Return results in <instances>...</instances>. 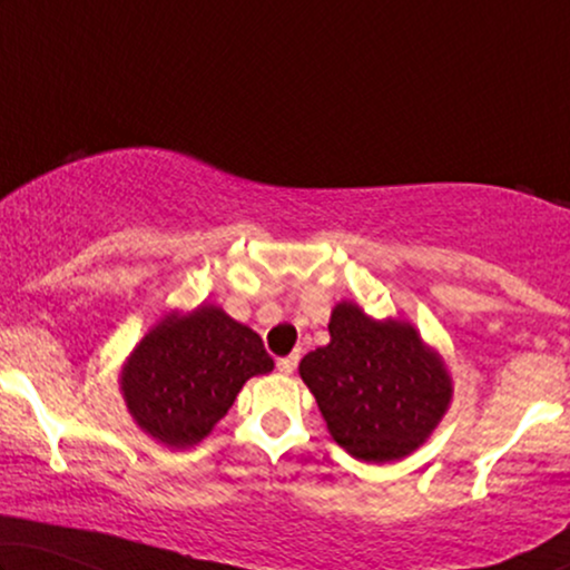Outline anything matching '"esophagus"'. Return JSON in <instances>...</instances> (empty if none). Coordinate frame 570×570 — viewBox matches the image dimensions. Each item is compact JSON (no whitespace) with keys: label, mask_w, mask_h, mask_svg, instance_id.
Returning <instances> with one entry per match:
<instances>
[{"label":"esophagus","mask_w":570,"mask_h":570,"mask_svg":"<svg viewBox=\"0 0 570 570\" xmlns=\"http://www.w3.org/2000/svg\"><path fill=\"white\" fill-rule=\"evenodd\" d=\"M295 365H298V355H287V357H279L277 361V371L285 373V376H291L295 371Z\"/></svg>","instance_id":"obj_1"}]
</instances>
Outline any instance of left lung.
<instances>
[{
    "label": "left lung",
    "mask_w": 570,
    "mask_h": 570,
    "mask_svg": "<svg viewBox=\"0 0 570 570\" xmlns=\"http://www.w3.org/2000/svg\"><path fill=\"white\" fill-rule=\"evenodd\" d=\"M330 337L298 371L332 439L363 462L412 454L449 410L446 363L412 324L376 322L347 301L332 311Z\"/></svg>",
    "instance_id": "left-lung-1"
}]
</instances>
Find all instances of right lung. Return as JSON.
Wrapping results in <instances>:
<instances>
[{
  "label": "right lung",
  "instance_id": "1",
  "mask_svg": "<svg viewBox=\"0 0 570 570\" xmlns=\"http://www.w3.org/2000/svg\"><path fill=\"white\" fill-rule=\"evenodd\" d=\"M272 368L259 334L202 303L145 334L121 368V394L147 435L189 449L225 417L248 379Z\"/></svg>",
  "mask_w": 570,
  "mask_h": 570
}]
</instances>
